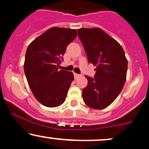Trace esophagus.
Here are the masks:
<instances>
[{
	"mask_svg": "<svg viewBox=\"0 0 149 149\" xmlns=\"http://www.w3.org/2000/svg\"><path fill=\"white\" fill-rule=\"evenodd\" d=\"M73 74H74V77H75V78H78V77H79L80 76H79V75H78V74H77V73H73Z\"/></svg>",
	"mask_w": 149,
	"mask_h": 149,
	"instance_id": "1",
	"label": "esophagus"
}]
</instances>
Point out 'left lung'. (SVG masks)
I'll use <instances>...</instances> for the list:
<instances>
[{
    "label": "left lung",
    "instance_id": "8db88e82",
    "mask_svg": "<svg viewBox=\"0 0 149 149\" xmlns=\"http://www.w3.org/2000/svg\"><path fill=\"white\" fill-rule=\"evenodd\" d=\"M89 63L96 66L95 78L85 76L88 85L83 90V99L94 109L109 107L123 88L127 71L124 49L113 38L100 28L78 29Z\"/></svg>",
    "mask_w": 149,
    "mask_h": 149
}]
</instances>
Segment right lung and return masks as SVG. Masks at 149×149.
I'll use <instances>...</instances> for the list:
<instances>
[{"mask_svg":"<svg viewBox=\"0 0 149 149\" xmlns=\"http://www.w3.org/2000/svg\"><path fill=\"white\" fill-rule=\"evenodd\" d=\"M77 36L76 29L52 27L35 38L27 47L24 69L36 99L47 107L64 102L71 83L72 72L60 70L67 45Z\"/></svg>","mask_w":149,"mask_h":149,"instance_id":"add662e5","label":"right lung"}]
</instances>
